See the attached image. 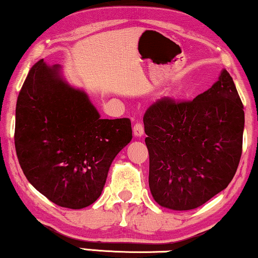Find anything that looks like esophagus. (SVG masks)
<instances>
[{"mask_svg":"<svg viewBox=\"0 0 258 258\" xmlns=\"http://www.w3.org/2000/svg\"><path fill=\"white\" fill-rule=\"evenodd\" d=\"M143 134H144V129H143L142 123H136V124L134 125V136L142 137Z\"/></svg>","mask_w":258,"mask_h":258,"instance_id":"obj_1","label":"esophagus"}]
</instances>
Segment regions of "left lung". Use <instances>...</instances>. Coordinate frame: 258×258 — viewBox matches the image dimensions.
I'll use <instances>...</instances> for the list:
<instances>
[{
	"instance_id": "obj_1",
	"label": "left lung",
	"mask_w": 258,
	"mask_h": 258,
	"mask_svg": "<svg viewBox=\"0 0 258 258\" xmlns=\"http://www.w3.org/2000/svg\"><path fill=\"white\" fill-rule=\"evenodd\" d=\"M143 123L149 188L161 207L195 209L231 182L242 155L244 111L227 70L192 101H157Z\"/></svg>"
}]
</instances>
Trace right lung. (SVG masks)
<instances>
[{"instance_id":"obj_1","label":"right lung","mask_w":258,"mask_h":258,"mask_svg":"<svg viewBox=\"0 0 258 258\" xmlns=\"http://www.w3.org/2000/svg\"><path fill=\"white\" fill-rule=\"evenodd\" d=\"M62 70L43 59L31 67L17 97L15 148L37 191L59 207L82 209L101 196L112 161L133 139L132 123L101 118Z\"/></svg>"}]
</instances>
